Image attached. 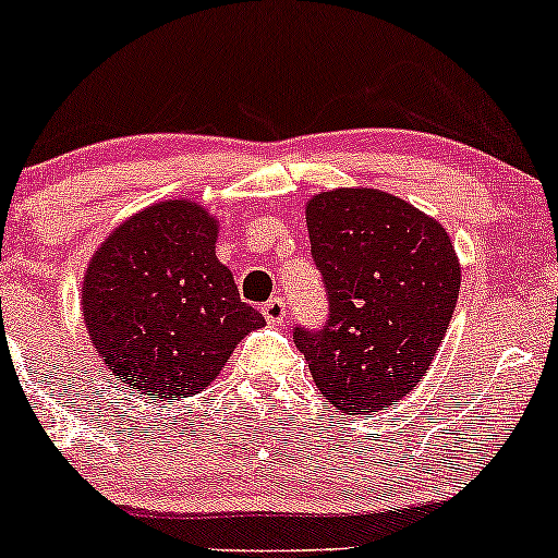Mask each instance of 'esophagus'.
Wrapping results in <instances>:
<instances>
[{
  "label": "esophagus",
  "instance_id": "esophagus-1",
  "mask_svg": "<svg viewBox=\"0 0 558 558\" xmlns=\"http://www.w3.org/2000/svg\"><path fill=\"white\" fill-rule=\"evenodd\" d=\"M262 315L269 325H281V323H284V317H287V302L281 300V296H274V300H269L262 307Z\"/></svg>",
  "mask_w": 558,
  "mask_h": 558
}]
</instances>
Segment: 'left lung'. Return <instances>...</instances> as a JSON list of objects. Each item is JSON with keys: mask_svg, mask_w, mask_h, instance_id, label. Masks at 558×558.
<instances>
[{"mask_svg": "<svg viewBox=\"0 0 558 558\" xmlns=\"http://www.w3.org/2000/svg\"><path fill=\"white\" fill-rule=\"evenodd\" d=\"M328 320L296 325L317 389L366 415L410 395L428 372L459 300L461 269L436 220L379 190L323 192L307 205Z\"/></svg>", "mask_w": 558, "mask_h": 558, "instance_id": "left-lung-1", "label": "left lung"}]
</instances>
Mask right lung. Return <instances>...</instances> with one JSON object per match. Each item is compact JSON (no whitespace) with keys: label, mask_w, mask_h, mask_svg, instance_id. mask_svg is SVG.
Returning <instances> with one entry per match:
<instances>
[{"label":"right lung","mask_w":558,"mask_h":558,"mask_svg":"<svg viewBox=\"0 0 558 558\" xmlns=\"http://www.w3.org/2000/svg\"><path fill=\"white\" fill-rule=\"evenodd\" d=\"M215 238L205 209L171 199L130 217L92 258L86 330L133 392L161 400L202 392L238 341L264 325L217 262Z\"/></svg>","instance_id":"1"}]
</instances>
